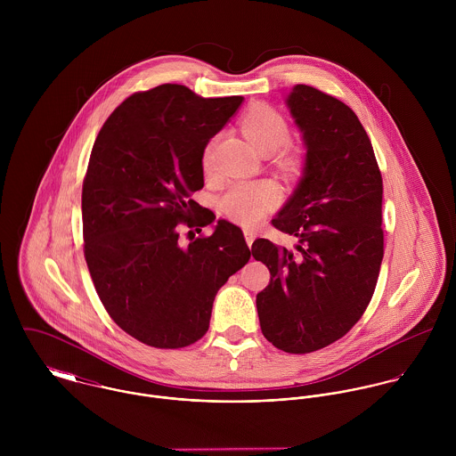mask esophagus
<instances>
[{
    "label": "esophagus",
    "instance_id": "esophagus-1",
    "mask_svg": "<svg viewBox=\"0 0 456 456\" xmlns=\"http://www.w3.org/2000/svg\"><path fill=\"white\" fill-rule=\"evenodd\" d=\"M244 237H246V242H248V246L251 248V246H253V242H255V237H256V233H255V230H253V228H244Z\"/></svg>",
    "mask_w": 456,
    "mask_h": 456
}]
</instances>
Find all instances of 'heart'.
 Segmentation results:
<instances>
[{"instance_id":"heart-1","label":"heart","mask_w":456,"mask_h":456,"mask_svg":"<svg viewBox=\"0 0 456 456\" xmlns=\"http://www.w3.org/2000/svg\"><path fill=\"white\" fill-rule=\"evenodd\" d=\"M242 131L248 140L261 151H279L289 140V125L281 112L268 105L251 109L244 121ZM214 140H210L201 154V165L205 170L212 167ZM277 201V188L270 181L260 183H235L221 196V210L233 221L242 224H253L261 219Z\"/></svg>"}]
</instances>
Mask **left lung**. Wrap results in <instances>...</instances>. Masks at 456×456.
I'll return each instance as SVG.
<instances>
[{"label": "left lung", "mask_w": 456, "mask_h": 456, "mask_svg": "<svg viewBox=\"0 0 456 456\" xmlns=\"http://www.w3.org/2000/svg\"><path fill=\"white\" fill-rule=\"evenodd\" d=\"M288 107L307 145L305 174L272 224L298 246L291 253L258 239L251 251L270 270L256 295L265 338L305 354L342 338L370 304L385 255L383 177L346 103L298 84Z\"/></svg>", "instance_id": "left-lung-1"}]
</instances>
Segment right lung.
I'll return each mask as SVG.
<instances>
[{
    "label": "right lung",
    "mask_w": 456,
    "mask_h": 456,
    "mask_svg": "<svg viewBox=\"0 0 456 456\" xmlns=\"http://www.w3.org/2000/svg\"><path fill=\"white\" fill-rule=\"evenodd\" d=\"M161 84L128 96L98 133L82 184L84 256L114 323L159 349L200 340L219 288L251 251L239 226L191 195L203 188L201 154L242 103ZM191 228L190 245L180 232Z\"/></svg>",
    "instance_id": "right-lung-1"
}]
</instances>
